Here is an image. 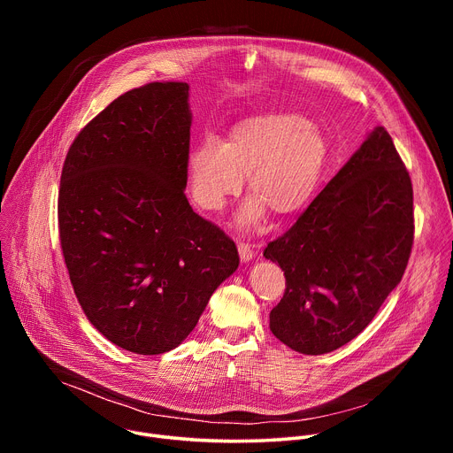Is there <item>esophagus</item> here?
I'll list each match as a JSON object with an SVG mask.
<instances>
[{
  "label": "esophagus",
  "mask_w": 453,
  "mask_h": 453,
  "mask_svg": "<svg viewBox=\"0 0 453 453\" xmlns=\"http://www.w3.org/2000/svg\"><path fill=\"white\" fill-rule=\"evenodd\" d=\"M238 252H240L242 262H249V260H252V256H254L252 247H250L249 243H245V242H240V243H238Z\"/></svg>",
  "instance_id": "34e87169"
}]
</instances>
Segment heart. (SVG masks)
<instances>
[{"label":"heart","mask_w":453,"mask_h":453,"mask_svg":"<svg viewBox=\"0 0 453 453\" xmlns=\"http://www.w3.org/2000/svg\"><path fill=\"white\" fill-rule=\"evenodd\" d=\"M328 165L320 128L301 114L267 112L233 127L226 143L210 136L188 156L189 196L203 210L219 211L238 196L247 175L250 197L238 224L250 229L265 219L303 210Z\"/></svg>","instance_id":"heart-1"}]
</instances>
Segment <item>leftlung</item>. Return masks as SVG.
<instances>
[{
	"instance_id": "obj_1",
	"label": "left lung",
	"mask_w": 453,
	"mask_h": 453,
	"mask_svg": "<svg viewBox=\"0 0 453 453\" xmlns=\"http://www.w3.org/2000/svg\"><path fill=\"white\" fill-rule=\"evenodd\" d=\"M414 242L411 175L376 127L297 222L264 256L285 273L271 332L304 355L353 341L407 269Z\"/></svg>"
}]
</instances>
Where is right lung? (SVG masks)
Returning a JSON list of instances; mask_svg holds the SVG:
<instances>
[{"mask_svg": "<svg viewBox=\"0 0 453 453\" xmlns=\"http://www.w3.org/2000/svg\"><path fill=\"white\" fill-rule=\"evenodd\" d=\"M186 82L131 89L72 143L58 234L91 325L138 355L177 348L240 264L234 242L191 210Z\"/></svg>", "mask_w": 453, "mask_h": 453, "instance_id": "obj_1", "label": "right lung"}]
</instances>
